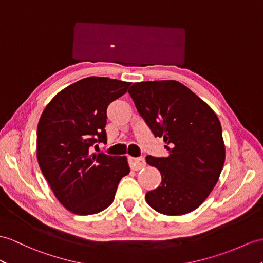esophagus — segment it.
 <instances>
[{"instance_id": "34e87169", "label": "esophagus", "mask_w": 263, "mask_h": 263, "mask_svg": "<svg viewBox=\"0 0 263 263\" xmlns=\"http://www.w3.org/2000/svg\"><path fill=\"white\" fill-rule=\"evenodd\" d=\"M128 163H129L130 168L133 171H139L146 166V162L144 157H128Z\"/></svg>"}]
</instances>
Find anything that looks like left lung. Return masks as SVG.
I'll list each match as a JSON object with an SVG mask.
<instances>
[{
	"mask_svg": "<svg viewBox=\"0 0 263 263\" xmlns=\"http://www.w3.org/2000/svg\"><path fill=\"white\" fill-rule=\"evenodd\" d=\"M130 97L155 137H163L167 157L146 156L162 182L147 192L148 205L165 215L197 209L219 180L226 159L220 120L211 107L175 80L136 82Z\"/></svg>",
	"mask_w": 263,
	"mask_h": 263,
	"instance_id": "1",
	"label": "left lung"
}]
</instances>
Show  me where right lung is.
I'll use <instances>...</instances> for the list:
<instances>
[{"label": "right lung", "instance_id": "obj_1", "mask_svg": "<svg viewBox=\"0 0 263 263\" xmlns=\"http://www.w3.org/2000/svg\"><path fill=\"white\" fill-rule=\"evenodd\" d=\"M129 86L88 77L57 93L41 115L37 162L55 197L70 212L90 215L107 209L118 183L130 172L125 156L91 152L95 144L107 143V107Z\"/></svg>", "mask_w": 263, "mask_h": 263}]
</instances>
